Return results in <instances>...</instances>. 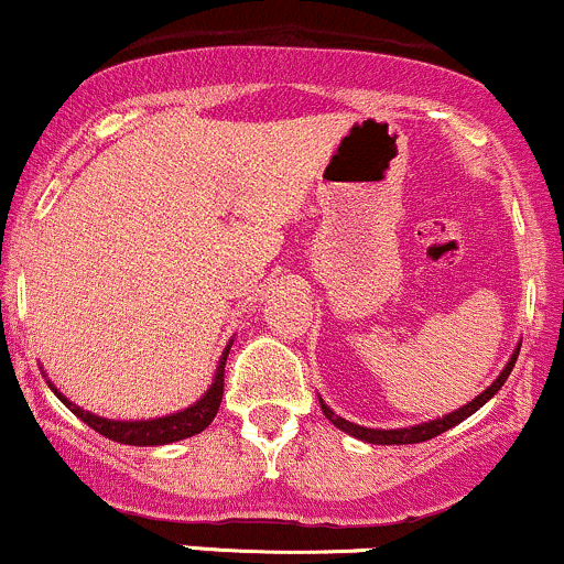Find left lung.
I'll list each match as a JSON object with an SVG mask.
<instances>
[{"label": "left lung", "instance_id": "8db88e82", "mask_svg": "<svg viewBox=\"0 0 564 564\" xmlns=\"http://www.w3.org/2000/svg\"><path fill=\"white\" fill-rule=\"evenodd\" d=\"M517 356H519V348L513 350L511 361L506 364V369H503V372H500L498 380H495L492 386L487 388L485 393H481V395H476V399L471 401V404L460 406V410H455L453 414H444V417H438V420H431V423L414 425V429H399V431H377V429H361V425H356V423H348V420H343V417H339V414H334V412L329 410V406L324 404V401H321V410H324L326 417H329L332 423L337 425V429H343L345 433H350V436L361 438V442H369V444H417V442H429V438L438 436V433H444V431H449V429H453V425L463 423V420H466V417H471V414H474L476 410H479L481 404H487V401H490L492 395L500 391V386H503V382L509 380V375H511L513 364H517Z\"/></svg>", "mask_w": 564, "mask_h": 564}]
</instances>
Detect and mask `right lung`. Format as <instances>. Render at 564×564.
I'll return each instance as SVG.
<instances>
[{
  "label": "right lung",
  "mask_w": 564,
  "mask_h": 564,
  "mask_svg": "<svg viewBox=\"0 0 564 564\" xmlns=\"http://www.w3.org/2000/svg\"><path fill=\"white\" fill-rule=\"evenodd\" d=\"M227 352H230V348H227L225 356L219 358V369H216L214 386L208 388L206 395H203L197 404H192L189 410L169 414V417L135 420V423L98 417V414H90V412L79 410V406H74L69 399H64V395L55 391L53 386L51 388L55 391V395H58V399L64 401V404L69 406V410L77 414L79 420H83V423H88L90 429L101 433V436H107V438H111V442H120V444H133V447H154V444H171V442H178V438L195 436V433H200L203 429H208V425H212L216 412H219L221 393H225Z\"/></svg>",
  "instance_id": "obj_1"
}]
</instances>
